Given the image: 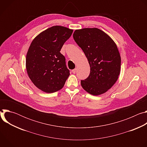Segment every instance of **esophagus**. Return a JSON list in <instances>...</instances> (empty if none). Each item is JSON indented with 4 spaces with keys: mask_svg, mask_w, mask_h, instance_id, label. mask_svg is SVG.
Here are the masks:
<instances>
[{
    "mask_svg": "<svg viewBox=\"0 0 147 147\" xmlns=\"http://www.w3.org/2000/svg\"><path fill=\"white\" fill-rule=\"evenodd\" d=\"M72 72H73L74 74H75V73H76V69H74L72 70Z\"/></svg>",
    "mask_w": 147,
    "mask_h": 147,
    "instance_id": "1",
    "label": "esophagus"
}]
</instances>
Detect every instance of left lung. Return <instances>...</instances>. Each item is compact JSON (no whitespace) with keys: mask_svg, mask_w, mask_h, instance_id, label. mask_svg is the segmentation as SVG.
Instances as JSON below:
<instances>
[{"mask_svg":"<svg viewBox=\"0 0 147 147\" xmlns=\"http://www.w3.org/2000/svg\"><path fill=\"white\" fill-rule=\"evenodd\" d=\"M73 36L90 66L89 76L81 80L82 87L93 95L106 92L116 82L120 71L121 58L115 42L96 28L76 30Z\"/></svg>","mask_w":147,"mask_h":147,"instance_id":"left-lung-1","label":"left lung"}]
</instances>
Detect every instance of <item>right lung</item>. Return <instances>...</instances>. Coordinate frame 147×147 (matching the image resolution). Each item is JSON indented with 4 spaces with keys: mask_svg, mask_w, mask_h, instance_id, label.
<instances>
[{
    "mask_svg": "<svg viewBox=\"0 0 147 147\" xmlns=\"http://www.w3.org/2000/svg\"><path fill=\"white\" fill-rule=\"evenodd\" d=\"M73 30L53 26L40 33L32 40L26 56V69L34 84L47 93L63 87L70 75L65 57L60 52Z\"/></svg>",
    "mask_w": 147,
    "mask_h": 147,
    "instance_id": "1",
    "label": "right lung"
}]
</instances>
